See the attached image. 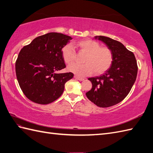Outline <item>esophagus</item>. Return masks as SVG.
Listing matches in <instances>:
<instances>
[{"mask_svg":"<svg viewBox=\"0 0 153 153\" xmlns=\"http://www.w3.org/2000/svg\"><path fill=\"white\" fill-rule=\"evenodd\" d=\"M74 79H76V80H80V81H82V80H84V79H83V78H80V77H79V76H78L77 75H74Z\"/></svg>","mask_w":153,"mask_h":153,"instance_id":"1","label":"esophagus"}]
</instances>
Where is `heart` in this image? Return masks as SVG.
I'll list each match as a JSON object with an SVG mask.
<instances>
[{"mask_svg": "<svg viewBox=\"0 0 153 153\" xmlns=\"http://www.w3.org/2000/svg\"><path fill=\"white\" fill-rule=\"evenodd\" d=\"M76 46L80 51L86 54L84 58V64H72L68 66L69 71L80 76L89 75L94 71L100 74L108 69L112 64L113 54L110 48L100 47L95 40L84 39L79 41ZM62 58L66 64H70L75 58V51L71 45L68 44L62 48Z\"/></svg>", "mask_w": 153, "mask_h": 153, "instance_id": "1", "label": "heart"}]
</instances>
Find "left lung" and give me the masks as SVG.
<instances>
[{
    "mask_svg": "<svg viewBox=\"0 0 153 153\" xmlns=\"http://www.w3.org/2000/svg\"><path fill=\"white\" fill-rule=\"evenodd\" d=\"M95 39L110 48L113 61L102 75L89 78L92 88L85 95L97 106L107 108L117 105L128 94L136 79L137 62L132 52L118 41L102 36H95Z\"/></svg>",
    "mask_w": 153,
    "mask_h": 153,
    "instance_id": "8db88e82",
    "label": "left lung"
}]
</instances>
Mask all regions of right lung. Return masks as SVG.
<instances>
[{"label":"right lung","mask_w":153,"mask_h":153,"mask_svg":"<svg viewBox=\"0 0 153 153\" xmlns=\"http://www.w3.org/2000/svg\"><path fill=\"white\" fill-rule=\"evenodd\" d=\"M72 39L61 33L50 32L37 37L21 50L16 62L19 84L31 101L47 105L62 95L72 73H56L65 68L62 48Z\"/></svg>","instance_id":"add662e5"}]
</instances>
